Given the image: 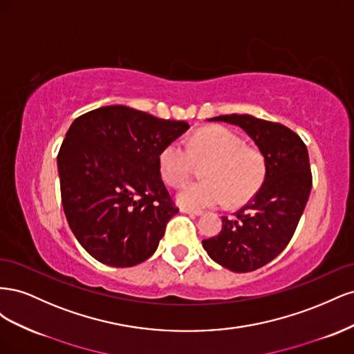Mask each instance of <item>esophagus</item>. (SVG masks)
Instances as JSON below:
<instances>
[{
  "label": "esophagus",
  "instance_id": "1",
  "mask_svg": "<svg viewBox=\"0 0 354 354\" xmlns=\"http://www.w3.org/2000/svg\"><path fill=\"white\" fill-rule=\"evenodd\" d=\"M180 211L183 214H187V216H192V217H195V216L198 217L202 214V211H199V209H189V208H180Z\"/></svg>",
  "mask_w": 354,
  "mask_h": 354
}]
</instances>
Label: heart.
I'll list each match as a JSON object with an SVG mask.
<instances>
[{
	"mask_svg": "<svg viewBox=\"0 0 354 354\" xmlns=\"http://www.w3.org/2000/svg\"><path fill=\"white\" fill-rule=\"evenodd\" d=\"M195 160L205 164L198 183H189L177 192L178 205L189 209L217 207L229 199L236 205L252 196L266 177V159L260 151L245 146V140L229 128H209L195 133L187 140L168 143L159 153L162 180L169 186L183 183L194 169Z\"/></svg>",
	"mask_w": 354,
	"mask_h": 354,
	"instance_id": "1",
	"label": "heart"
}]
</instances>
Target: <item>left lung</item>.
Listing matches in <instances>:
<instances>
[{
	"instance_id": "8db88e82",
	"label": "left lung",
	"mask_w": 354,
	"mask_h": 354,
	"mask_svg": "<svg viewBox=\"0 0 354 354\" xmlns=\"http://www.w3.org/2000/svg\"><path fill=\"white\" fill-rule=\"evenodd\" d=\"M208 121L241 127L266 159V177L254 198L232 217H221L217 236L202 241L211 259L246 273L276 259L291 241L312 190L308 152L282 124L252 115H221Z\"/></svg>"
}]
</instances>
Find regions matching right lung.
Returning a JSON list of instances; mask_svg holds the SVG:
<instances>
[{"instance_id":"obj_1","label":"right lung","mask_w":354,"mask_h":354,"mask_svg":"<svg viewBox=\"0 0 354 354\" xmlns=\"http://www.w3.org/2000/svg\"><path fill=\"white\" fill-rule=\"evenodd\" d=\"M187 130L186 121L122 104L72 122L57 155L62 203L75 238L95 260L133 267L153 255L178 212L158 158Z\"/></svg>"}]
</instances>
